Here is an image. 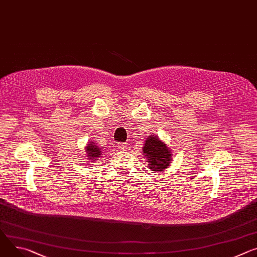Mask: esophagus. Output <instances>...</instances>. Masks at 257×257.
Returning a JSON list of instances; mask_svg holds the SVG:
<instances>
[{"mask_svg":"<svg viewBox=\"0 0 257 257\" xmlns=\"http://www.w3.org/2000/svg\"><path fill=\"white\" fill-rule=\"evenodd\" d=\"M119 149L123 152H126L128 150V146L126 144H119Z\"/></svg>","mask_w":257,"mask_h":257,"instance_id":"34e87169","label":"esophagus"}]
</instances>
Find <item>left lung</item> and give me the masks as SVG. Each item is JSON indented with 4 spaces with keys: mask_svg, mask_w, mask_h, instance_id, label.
I'll return each instance as SVG.
<instances>
[{
    "mask_svg": "<svg viewBox=\"0 0 257 257\" xmlns=\"http://www.w3.org/2000/svg\"><path fill=\"white\" fill-rule=\"evenodd\" d=\"M144 156L147 158L148 167L155 172L164 171L172 161L171 149L156 134H151L143 148Z\"/></svg>",
    "mask_w": 257,
    "mask_h": 257,
    "instance_id": "left-lung-1",
    "label": "left lung"
}]
</instances>
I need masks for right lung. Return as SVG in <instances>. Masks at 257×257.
Masks as SVG:
<instances>
[{"label": "right lung", "mask_w": 257, "mask_h": 257, "mask_svg": "<svg viewBox=\"0 0 257 257\" xmlns=\"http://www.w3.org/2000/svg\"><path fill=\"white\" fill-rule=\"evenodd\" d=\"M85 151H86V155H87V159H88L87 163H94L95 161L98 160L99 157H101V153H102L100 147H98L95 144V142H93V141H90L87 144Z\"/></svg>", "instance_id": "obj_1"}]
</instances>
